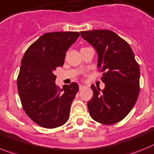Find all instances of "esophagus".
Returning a JSON list of instances; mask_svg holds the SVG:
<instances>
[{"mask_svg":"<svg viewBox=\"0 0 154 154\" xmlns=\"http://www.w3.org/2000/svg\"><path fill=\"white\" fill-rule=\"evenodd\" d=\"M85 88V86L83 85H79V89H80V90H82V89Z\"/></svg>","mask_w":154,"mask_h":154,"instance_id":"obj_1","label":"esophagus"}]
</instances>
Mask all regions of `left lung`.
<instances>
[{
    "label": "left lung",
    "instance_id": "obj_1",
    "mask_svg": "<svg viewBox=\"0 0 154 154\" xmlns=\"http://www.w3.org/2000/svg\"><path fill=\"white\" fill-rule=\"evenodd\" d=\"M81 36L97 52V68L103 72L105 88L91 85L93 97L88 102L91 116L105 125L123 119L137 101L140 91V67L130 45L106 29L83 31Z\"/></svg>",
    "mask_w": 154,
    "mask_h": 154
}]
</instances>
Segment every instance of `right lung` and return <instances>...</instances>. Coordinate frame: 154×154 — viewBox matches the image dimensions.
Returning a JSON list of instances; mask_svg holds the SVG:
<instances>
[{"label":"right lung","mask_w":154,"mask_h":154,"mask_svg":"<svg viewBox=\"0 0 154 154\" xmlns=\"http://www.w3.org/2000/svg\"><path fill=\"white\" fill-rule=\"evenodd\" d=\"M77 32H49L26 50L17 78V89L23 109L40 126L54 128L65 124L79 91L72 82L60 89L54 71L62 66L66 53L79 37Z\"/></svg>","instance_id":"add662e5"}]
</instances>
